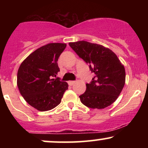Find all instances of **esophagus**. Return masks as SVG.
I'll list each match as a JSON object with an SVG mask.
<instances>
[{"mask_svg": "<svg viewBox=\"0 0 148 148\" xmlns=\"http://www.w3.org/2000/svg\"><path fill=\"white\" fill-rule=\"evenodd\" d=\"M68 84L69 86H73L74 84H76V81H69L68 82Z\"/></svg>", "mask_w": 148, "mask_h": 148, "instance_id": "34e87169", "label": "esophagus"}]
</instances>
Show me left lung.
I'll return each instance as SVG.
<instances>
[{"instance_id": "obj_1", "label": "left lung", "mask_w": 148, "mask_h": 148, "mask_svg": "<svg viewBox=\"0 0 148 148\" xmlns=\"http://www.w3.org/2000/svg\"><path fill=\"white\" fill-rule=\"evenodd\" d=\"M69 46L80 58L90 64L94 73L86 90L79 96L85 106L91 108H106L118 99L125 84V69L111 49L86 41L69 42Z\"/></svg>"}]
</instances>
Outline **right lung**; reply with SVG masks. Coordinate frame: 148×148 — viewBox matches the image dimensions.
I'll return each mask as SVG.
<instances>
[{
	"instance_id": "obj_1",
	"label": "right lung",
	"mask_w": 148,
	"mask_h": 148,
	"mask_svg": "<svg viewBox=\"0 0 148 148\" xmlns=\"http://www.w3.org/2000/svg\"><path fill=\"white\" fill-rule=\"evenodd\" d=\"M66 44L50 43L37 49L21 62L17 72L20 94L40 111L51 110L61 102L68 84L56 78L57 61Z\"/></svg>"
}]
</instances>
